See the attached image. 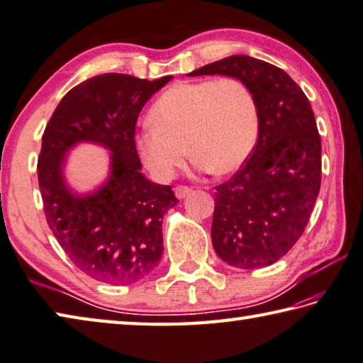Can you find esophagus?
<instances>
[{
  "label": "esophagus",
  "instance_id": "obj_1",
  "mask_svg": "<svg viewBox=\"0 0 363 363\" xmlns=\"http://www.w3.org/2000/svg\"><path fill=\"white\" fill-rule=\"evenodd\" d=\"M190 191H191V189L187 187V186H177L174 189V194H176L177 198H179V200H182V198H186L190 194Z\"/></svg>",
  "mask_w": 363,
  "mask_h": 363
}]
</instances>
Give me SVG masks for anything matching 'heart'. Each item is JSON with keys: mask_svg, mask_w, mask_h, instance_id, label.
I'll use <instances>...</instances> for the list:
<instances>
[{"mask_svg": "<svg viewBox=\"0 0 363 363\" xmlns=\"http://www.w3.org/2000/svg\"><path fill=\"white\" fill-rule=\"evenodd\" d=\"M152 127L135 145L155 179H173L189 154L196 167L214 174L236 172L250 157L259 132L253 91L236 77L181 82L149 110Z\"/></svg>", "mask_w": 363, "mask_h": 363, "instance_id": "1", "label": "heart"}]
</instances>
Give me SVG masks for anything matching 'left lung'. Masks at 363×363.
Listing matches in <instances>:
<instances>
[{"label": "left lung", "mask_w": 363, "mask_h": 363, "mask_svg": "<svg viewBox=\"0 0 363 363\" xmlns=\"http://www.w3.org/2000/svg\"><path fill=\"white\" fill-rule=\"evenodd\" d=\"M242 80L257 97L259 132L242 168L216 187L212 245L239 269L271 266L307 226L321 187V137L310 101L280 67L247 55L190 72Z\"/></svg>", "instance_id": "left-lung-1"}]
</instances>
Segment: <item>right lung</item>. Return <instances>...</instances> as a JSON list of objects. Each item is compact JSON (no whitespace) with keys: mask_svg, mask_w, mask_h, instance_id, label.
I'll list each match as a JSON object with an SVG mask.
<instances>
[{"mask_svg":"<svg viewBox=\"0 0 363 363\" xmlns=\"http://www.w3.org/2000/svg\"><path fill=\"white\" fill-rule=\"evenodd\" d=\"M172 78L92 77L61 99L42 135L38 179L47 223L69 259L94 280L129 285L151 274L162 258V220L179 200L172 186L141 174L135 125L145 104ZM80 140L112 151L109 181L82 197L62 176L65 152Z\"/></svg>","mask_w":363,"mask_h":363,"instance_id":"1","label":"right lung"}]
</instances>
